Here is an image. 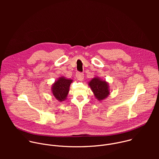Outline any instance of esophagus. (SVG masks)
Listing matches in <instances>:
<instances>
[{
  "label": "esophagus",
  "mask_w": 159,
  "mask_h": 159,
  "mask_svg": "<svg viewBox=\"0 0 159 159\" xmlns=\"http://www.w3.org/2000/svg\"><path fill=\"white\" fill-rule=\"evenodd\" d=\"M76 78L79 81H82L83 79H84V74L82 73H80V72H78L76 74Z\"/></svg>",
  "instance_id": "esophagus-1"
}]
</instances>
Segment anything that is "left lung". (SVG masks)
Instances as JSON below:
<instances>
[{
  "mask_svg": "<svg viewBox=\"0 0 159 159\" xmlns=\"http://www.w3.org/2000/svg\"><path fill=\"white\" fill-rule=\"evenodd\" d=\"M88 85L98 101L104 100L110 94L108 82L99 77H94L88 82Z\"/></svg>",
  "mask_w": 159,
  "mask_h": 159,
  "instance_id": "left-lung-1",
  "label": "left lung"
}]
</instances>
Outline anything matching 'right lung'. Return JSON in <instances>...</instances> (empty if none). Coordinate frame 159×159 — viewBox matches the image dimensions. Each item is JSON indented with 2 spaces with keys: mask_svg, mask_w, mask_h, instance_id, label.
Instances as JSON below:
<instances>
[{
  "mask_svg": "<svg viewBox=\"0 0 159 159\" xmlns=\"http://www.w3.org/2000/svg\"><path fill=\"white\" fill-rule=\"evenodd\" d=\"M73 80L67 79L63 76L59 77L52 85V93L53 96L60 102L66 99L67 95Z\"/></svg>",
  "mask_w": 159,
  "mask_h": 159,
  "instance_id": "add662e5",
  "label": "right lung"
}]
</instances>
